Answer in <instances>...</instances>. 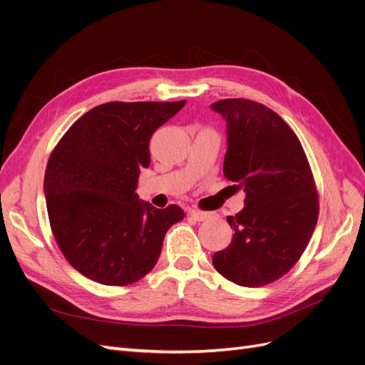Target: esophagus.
<instances>
[{
    "mask_svg": "<svg viewBox=\"0 0 365 365\" xmlns=\"http://www.w3.org/2000/svg\"><path fill=\"white\" fill-rule=\"evenodd\" d=\"M189 216H190L192 219L197 220V222H202V220L208 219L212 215L207 213V212H197V210H189Z\"/></svg>",
    "mask_w": 365,
    "mask_h": 365,
    "instance_id": "esophagus-1",
    "label": "esophagus"
}]
</instances>
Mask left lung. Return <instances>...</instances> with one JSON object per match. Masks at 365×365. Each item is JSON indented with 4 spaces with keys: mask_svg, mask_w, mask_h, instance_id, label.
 Instances as JSON below:
<instances>
[{
    "mask_svg": "<svg viewBox=\"0 0 365 365\" xmlns=\"http://www.w3.org/2000/svg\"><path fill=\"white\" fill-rule=\"evenodd\" d=\"M225 118V178L244 189L245 207L227 220L231 244L213 264L239 286L259 288L302 257L318 220V195L300 140L272 109L247 98L210 106Z\"/></svg>",
    "mask_w": 365,
    "mask_h": 365,
    "instance_id": "8db88e82",
    "label": "left lung"
}]
</instances>
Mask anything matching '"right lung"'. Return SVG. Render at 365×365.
Segmentation results:
<instances>
[{
	"instance_id": "1",
	"label": "right lung",
	"mask_w": 365,
	"mask_h": 365,
	"mask_svg": "<svg viewBox=\"0 0 365 365\" xmlns=\"http://www.w3.org/2000/svg\"><path fill=\"white\" fill-rule=\"evenodd\" d=\"M185 105L109 102L74 121L51 152L43 176L50 227L74 269L97 283L126 286L152 271L168 230L184 210L140 201L149 141Z\"/></svg>"
}]
</instances>
